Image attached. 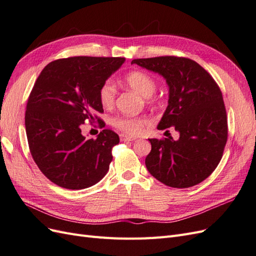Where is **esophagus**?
I'll use <instances>...</instances> for the list:
<instances>
[{
  "mask_svg": "<svg viewBox=\"0 0 256 256\" xmlns=\"http://www.w3.org/2000/svg\"><path fill=\"white\" fill-rule=\"evenodd\" d=\"M136 136L120 134V141H122V142H130V141H136Z\"/></svg>",
  "mask_w": 256,
  "mask_h": 256,
  "instance_id": "1",
  "label": "esophagus"
}]
</instances>
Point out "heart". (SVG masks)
I'll return each mask as SVG.
<instances>
[{
    "label": "heart",
    "mask_w": 256,
    "mask_h": 256,
    "mask_svg": "<svg viewBox=\"0 0 256 256\" xmlns=\"http://www.w3.org/2000/svg\"><path fill=\"white\" fill-rule=\"evenodd\" d=\"M125 84L128 88L138 92L142 97L150 98L156 90V82L150 74L143 72H132L125 76ZM116 88L112 81H106L99 90V100L106 108H110L115 100ZM147 120L141 118L118 116L112 120V124L120 130L130 134H136L146 125Z\"/></svg>",
    "instance_id": "obj_1"
}]
</instances>
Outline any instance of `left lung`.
<instances>
[{
	"label": "left lung",
	"instance_id": "8db88e82",
	"mask_svg": "<svg viewBox=\"0 0 256 256\" xmlns=\"http://www.w3.org/2000/svg\"><path fill=\"white\" fill-rule=\"evenodd\" d=\"M131 64L164 76L168 100L157 128L174 127L180 134L178 140L148 138L147 170L168 187L189 188L202 182L219 164L228 141L226 111L219 86L189 58H138Z\"/></svg>",
	"mask_w": 256,
	"mask_h": 256
}]
</instances>
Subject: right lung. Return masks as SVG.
<instances>
[{
  "mask_svg": "<svg viewBox=\"0 0 256 256\" xmlns=\"http://www.w3.org/2000/svg\"><path fill=\"white\" fill-rule=\"evenodd\" d=\"M124 62V58H60L49 63L37 78L26 104L28 142L37 166L60 187H92L109 170L118 136L104 129L88 140L81 126L94 120L96 112H104L99 90Z\"/></svg>",
  "mask_w": 256,
  "mask_h": 256,
  "instance_id": "obj_1",
  "label": "right lung"
}]
</instances>
